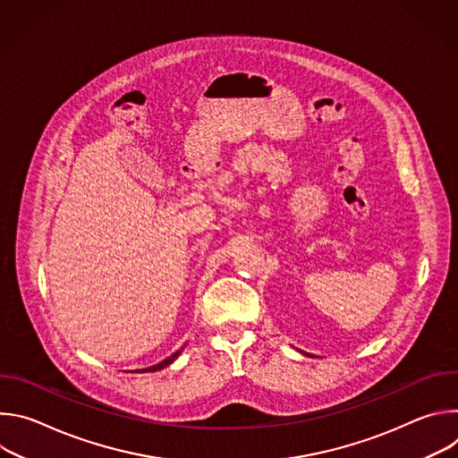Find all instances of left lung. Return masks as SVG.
Returning <instances> with one entry per match:
<instances>
[{
  "instance_id": "obj_1",
  "label": "left lung",
  "mask_w": 458,
  "mask_h": 458,
  "mask_svg": "<svg viewBox=\"0 0 458 458\" xmlns=\"http://www.w3.org/2000/svg\"><path fill=\"white\" fill-rule=\"evenodd\" d=\"M304 355H308V357H311V355H310V353H304Z\"/></svg>"
}]
</instances>
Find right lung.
Returning <instances> with one entry per match:
<instances>
[{
  "instance_id": "right-lung-1",
  "label": "right lung",
  "mask_w": 458,
  "mask_h": 458,
  "mask_svg": "<svg viewBox=\"0 0 458 458\" xmlns=\"http://www.w3.org/2000/svg\"><path fill=\"white\" fill-rule=\"evenodd\" d=\"M181 352L182 350H179V352H175V353H172L168 359H165V360H161L159 364H156V366H150V368H145V369H138V373H148V371H159V369H163V368H166V366H170L179 355H181Z\"/></svg>"
}]
</instances>
